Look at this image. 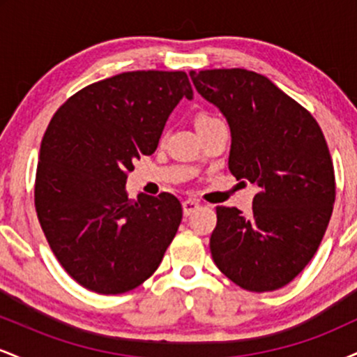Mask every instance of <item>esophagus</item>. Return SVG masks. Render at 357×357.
I'll return each instance as SVG.
<instances>
[{"label": "esophagus", "instance_id": "esophagus-1", "mask_svg": "<svg viewBox=\"0 0 357 357\" xmlns=\"http://www.w3.org/2000/svg\"><path fill=\"white\" fill-rule=\"evenodd\" d=\"M199 208V203L196 202V199H186V202H183V213L184 216H190L195 213L196 210Z\"/></svg>", "mask_w": 357, "mask_h": 357}]
</instances>
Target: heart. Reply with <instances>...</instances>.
Returning <instances> with one entry per match:
<instances>
[{"instance_id":"obj_1","label":"heart","mask_w":357,"mask_h":357,"mask_svg":"<svg viewBox=\"0 0 357 357\" xmlns=\"http://www.w3.org/2000/svg\"><path fill=\"white\" fill-rule=\"evenodd\" d=\"M213 121H216V119L206 116V114H202V116L196 119V129H198V127L204 126V124H210V122H213Z\"/></svg>"}]
</instances>
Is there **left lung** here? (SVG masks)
Segmentation results:
<instances>
[{
	"mask_svg": "<svg viewBox=\"0 0 357 357\" xmlns=\"http://www.w3.org/2000/svg\"><path fill=\"white\" fill-rule=\"evenodd\" d=\"M190 77L230 126L231 174L258 188L250 215L216 208L213 261L250 292L280 289L312 260L333 215L334 166L321 127L260 73L215 68Z\"/></svg>",
	"mask_w": 357,
	"mask_h": 357,
	"instance_id": "8db88e82",
	"label": "left lung"
}]
</instances>
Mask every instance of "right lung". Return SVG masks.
<instances>
[{
  "instance_id": "1",
  "label": "right lung",
  "mask_w": 357,
  "mask_h": 357,
  "mask_svg": "<svg viewBox=\"0 0 357 357\" xmlns=\"http://www.w3.org/2000/svg\"><path fill=\"white\" fill-rule=\"evenodd\" d=\"M184 72H124L79 90L56 110L40 147L35 208L52 252L82 287L136 289L161 264L183 218L169 192L129 199L127 174L155 151Z\"/></svg>"
}]
</instances>
